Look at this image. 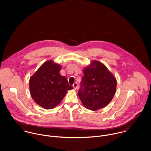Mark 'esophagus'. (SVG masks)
<instances>
[{
	"mask_svg": "<svg viewBox=\"0 0 151 151\" xmlns=\"http://www.w3.org/2000/svg\"><path fill=\"white\" fill-rule=\"evenodd\" d=\"M77 86H78V84H77V83H74V84L73 85V86L74 89H77Z\"/></svg>",
	"mask_w": 151,
	"mask_h": 151,
	"instance_id": "obj_1",
	"label": "esophagus"
}]
</instances>
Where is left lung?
<instances>
[{"label": "left lung", "mask_w": 151, "mask_h": 151, "mask_svg": "<svg viewBox=\"0 0 151 151\" xmlns=\"http://www.w3.org/2000/svg\"><path fill=\"white\" fill-rule=\"evenodd\" d=\"M78 96L88 109L97 110L104 108L112 100L116 91V78L102 63L93 60L83 70Z\"/></svg>", "instance_id": "left-lung-1"}]
</instances>
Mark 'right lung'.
<instances>
[{"label":"right lung","mask_w":151,"mask_h":151,"mask_svg":"<svg viewBox=\"0 0 151 151\" xmlns=\"http://www.w3.org/2000/svg\"><path fill=\"white\" fill-rule=\"evenodd\" d=\"M61 66L49 60L42 65L29 79V91L34 101L40 106L50 109L58 105L68 90L73 87L59 73Z\"/></svg>","instance_id":"1"}]
</instances>
